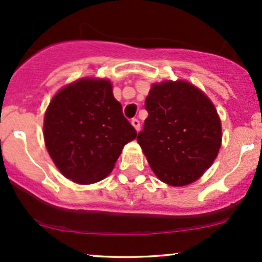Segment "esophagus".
Listing matches in <instances>:
<instances>
[{
	"label": "esophagus",
	"instance_id": "esophagus-1",
	"mask_svg": "<svg viewBox=\"0 0 262 262\" xmlns=\"http://www.w3.org/2000/svg\"><path fill=\"white\" fill-rule=\"evenodd\" d=\"M132 125H133V127L135 128V130H137V132H139V129H140V122L139 121H138V119H132Z\"/></svg>",
	"mask_w": 262,
	"mask_h": 262
}]
</instances>
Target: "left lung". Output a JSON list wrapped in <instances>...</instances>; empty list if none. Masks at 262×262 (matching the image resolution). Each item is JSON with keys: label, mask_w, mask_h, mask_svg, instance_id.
I'll use <instances>...</instances> for the list:
<instances>
[{"label": "left lung", "mask_w": 262, "mask_h": 262, "mask_svg": "<svg viewBox=\"0 0 262 262\" xmlns=\"http://www.w3.org/2000/svg\"><path fill=\"white\" fill-rule=\"evenodd\" d=\"M137 140L152 172L172 187L197 181L222 146V122L202 90L185 80L152 83Z\"/></svg>", "instance_id": "obj_1"}]
</instances>
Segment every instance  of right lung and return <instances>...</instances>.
<instances>
[{"mask_svg": "<svg viewBox=\"0 0 262 262\" xmlns=\"http://www.w3.org/2000/svg\"><path fill=\"white\" fill-rule=\"evenodd\" d=\"M43 135L61 175L91 185L112 172L137 132L123 116L111 80L82 77L54 95L44 114Z\"/></svg>", "mask_w": 262, "mask_h": 262, "instance_id": "right-lung-1", "label": "right lung"}]
</instances>
